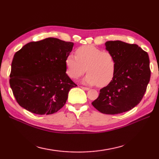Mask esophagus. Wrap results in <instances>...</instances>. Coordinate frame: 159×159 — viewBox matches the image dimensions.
I'll use <instances>...</instances> for the list:
<instances>
[{
    "mask_svg": "<svg viewBox=\"0 0 159 159\" xmlns=\"http://www.w3.org/2000/svg\"><path fill=\"white\" fill-rule=\"evenodd\" d=\"M81 88L82 89L86 90V91H88L89 89V88H88V87H81Z\"/></svg>",
    "mask_w": 159,
    "mask_h": 159,
    "instance_id": "obj_1",
    "label": "esophagus"
}]
</instances>
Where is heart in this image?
<instances>
[{"label": "heart", "mask_w": 159, "mask_h": 159, "mask_svg": "<svg viewBox=\"0 0 159 159\" xmlns=\"http://www.w3.org/2000/svg\"><path fill=\"white\" fill-rule=\"evenodd\" d=\"M76 57L70 54L65 61L66 73L71 79H77L87 75L84 82L105 87L109 84L115 76L116 62L114 55L109 51L92 45L81 46L75 51Z\"/></svg>", "instance_id": "heart-1"}]
</instances>
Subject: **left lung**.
<instances>
[{
	"instance_id": "left-lung-1",
	"label": "left lung",
	"mask_w": 159,
	"mask_h": 159,
	"mask_svg": "<svg viewBox=\"0 0 159 159\" xmlns=\"http://www.w3.org/2000/svg\"><path fill=\"white\" fill-rule=\"evenodd\" d=\"M105 46L115 58L116 72L92 105L101 113L116 115L133 109L143 99L151 76L149 58L135 44L115 40L106 42Z\"/></svg>"
}]
</instances>
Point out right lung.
Here are the masks:
<instances>
[{
	"label": "right lung",
	"mask_w": 159,
	"mask_h": 159,
	"mask_svg": "<svg viewBox=\"0 0 159 159\" xmlns=\"http://www.w3.org/2000/svg\"><path fill=\"white\" fill-rule=\"evenodd\" d=\"M73 43L48 38L30 42L14 55L10 85L16 102L36 115H52L63 107L77 84L66 74L65 61Z\"/></svg>",
	"instance_id": "1"
}]
</instances>
